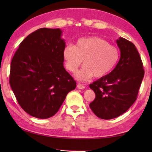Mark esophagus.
<instances>
[{
  "mask_svg": "<svg viewBox=\"0 0 152 152\" xmlns=\"http://www.w3.org/2000/svg\"><path fill=\"white\" fill-rule=\"evenodd\" d=\"M77 87H78V88H79V89H84V88H85V86H84L83 84H80V83L77 84Z\"/></svg>",
  "mask_w": 152,
  "mask_h": 152,
  "instance_id": "34e87169",
  "label": "esophagus"
}]
</instances>
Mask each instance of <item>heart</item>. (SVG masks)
I'll return each instance as SVG.
<instances>
[{
  "mask_svg": "<svg viewBox=\"0 0 152 152\" xmlns=\"http://www.w3.org/2000/svg\"><path fill=\"white\" fill-rule=\"evenodd\" d=\"M120 56L119 49L99 37L80 38L75 46L68 44L63 50L66 68L70 72H76L83 60L84 66L76 76L81 81L107 76L117 65Z\"/></svg>",
  "mask_w": 152,
  "mask_h": 152,
  "instance_id": "obj_1",
  "label": "heart"
}]
</instances>
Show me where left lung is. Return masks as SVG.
Returning <instances> with one entry per match:
<instances>
[{
	"label": "left lung",
	"instance_id": "obj_1",
	"mask_svg": "<svg viewBox=\"0 0 152 152\" xmlns=\"http://www.w3.org/2000/svg\"><path fill=\"white\" fill-rule=\"evenodd\" d=\"M121 58L111 72L90 84L95 99L90 107L98 117L111 119L134 103L144 76L143 63L135 45L125 38L117 40Z\"/></svg>",
	"mask_w": 152,
	"mask_h": 152
}]
</instances>
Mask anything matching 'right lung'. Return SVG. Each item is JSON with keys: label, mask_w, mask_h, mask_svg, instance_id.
Masks as SVG:
<instances>
[{"label": "right lung", "mask_w": 152, "mask_h": 152, "mask_svg": "<svg viewBox=\"0 0 152 152\" xmlns=\"http://www.w3.org/2000/svg\"><path fill=\"white\" fill-rule=\"evenodd\" d=\"M60 29L41 28L22 41L12 57L9 83L25 112L48 119L60 109L76 82L64 67Z\"/></svg>", "instance_id": "1"}]
</instances>
